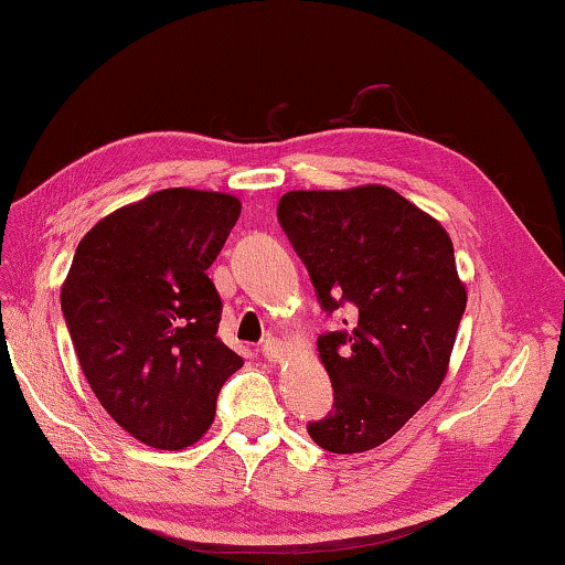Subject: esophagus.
I'll return each instance as SVG.
<instances>
[{"mask_svg":"<svg viewBox=\"0 0 565 565\" xmlns=\"http://www.w3.org/2000/svg\"><path fill=\"white\" fill-rule=\"evenodd\" d=\"M262 353H264V359H269V361H284L286 347L279 339H266L262 347Z\"/></svg>","mask_w":565,"mask_h":565,"instance_id":"1","label":"esophagus"}]
</instances>
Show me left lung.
<instances>
[{
	"instance_id": "left-lung-1",
	"label": "left lung",
	"mask_w": 565,
	"mask_h": 565,
	"mask_svg": "<svg viewBox=\"0 0 565 565\" xmlns=\"http://www.w3.org/2000/svg\"><path fill=\"white\" fill-rule=\"evenodd\" d=\"M276 214L323 309L351 306L347 331L317 341L333 411L309 436L331 454L371 451L448 374L466 309L451 236L384 184L286 191Z\"/></svg>"
}]
</instances>
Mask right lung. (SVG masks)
Returning a JSON list of instances; mask_svg holds the SVG:
<instances>
[{
  "mask_svg": "<svg viewBox=\"0 0 565 565\" xmlns=\"http://www.w3.org/2000/svg\"><path fill=\"white\" fill-rule=\"evenodd\" d=\"M242 202L161 189L94 224L62 284L76 359L104 411L161 451L194 446L244 359L216 337L222 299L206 276Z\"/></svg>",
  "mask_w": 565,
  "mask_h": 565,
  "instance_id": "add662e5",
  "label": "right lung"
}]
</instances>
